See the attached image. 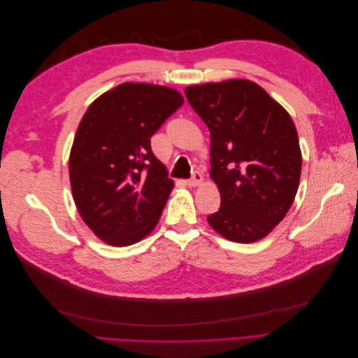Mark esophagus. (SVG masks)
<instances>
[{"label": "esophagus", "mask_w": 358, "mask_h": 358, "mask_svg": "<svg viewBox=\"0 0 358 358\" xmlns=\"http://www.w3.org/2000/svg\"><path fill=\"white\" fill-rule=\"evenodd\" d=\"M203 182V175L200 171H196L194 173V175L191 176V179H188L187 180V183L189 187H197V185H200V183Z\"/></svg>", "instance_id": "34e87169"}]
</instances>
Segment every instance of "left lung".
Listing matches in <instances>:
<instances>
[{"instance_id": "1", "label": "left lung", "mask_w": 358, "mask_h": 358, "mask_svg": "<svg viewBox=\"0 0 358 358\" xmlns=\"http://www.w3.org/2000/svg\"><path fill=\"white\" fill-rule=\"evenodd\" d=\"M185 95L210 131V178L221 192L210 227L233 242L263 239L284 220L299 188L294 122L251 80L194 85Z\"/></svg>"}]
</instances>
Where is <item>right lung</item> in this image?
<instances>
[{"label": "right lung", "instance_id": "obj_1", "mask_svg": "<svg viewBox=\"0 0 358 358\" xmlns=\"http://www.w3.org/2000/svg\"><path fill=\"white\" fill-rule=\"evenodd\" d=\"M182 104L175 90L128 82L99 96L82 117L69 164L73 199L106 243L133 245L157 225L173 180L150 137Z\"/></svg>", "mask_w": 358, "mask_h": 358}]
</instances>
